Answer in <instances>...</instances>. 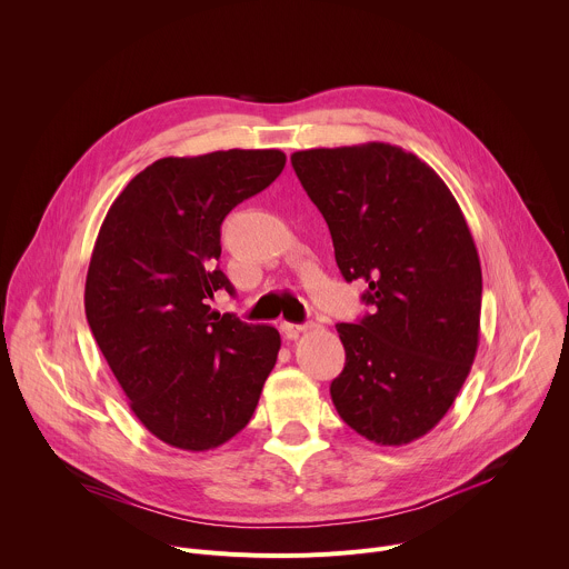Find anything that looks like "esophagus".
Listing matches in <instances>:
<instances>
[{
    "mask_svg": "<svg viewBox=\"0 0 569 569\" xmlns=\"http://www.w3.org/2000/svg\"><path fill=\"white\" fill-rule=\"evenodd\" d=\"M315 327V321H306V323H290V321H283L281 323V333H283V338H288V340H297L303 331H308V329H312Z\"/></svg>",
    "mask_w": 569,
    "mask_h": 569,
    "instance_id": "obj_1",
    "label": "esophagus"
}]
</instances>
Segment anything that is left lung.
<instances>
[{"label": "left lung", "mask_w": 569, "mask_h": 569, "mask_svg": "<svg viewBox=\"0 0 569 569\" xmlns=\"http://www.w3.org/2000/svg\"><path fill=\"white\" fill-rule=\"evenodd\" d=\"M292 169L327 220L347 281L371 306L338 323L347 362L331 382L342 421L380 446L428 435L479 345L481 268L446 182L391 143L299 150Z\"/></svg>", "instance_id": "left-lung-1"}]
</instances>
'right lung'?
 <instances>
[{"instance_id":"obj_1","label":"right lung","mask_w":569,"mask_h":569,"mask_svg":"<svg viewBox=\"0 0 569 569\" xmlns=\"http://www.w3.org/2000/svg\"><path fill=\"white\" fill-rule=\"evenodd\" d=\"M281 150L164 157L112 202L92 252L86 315L130 410L180 450L222 446L246 428L274 369V327L211 310L233 286L218 268L224 216L283 171Z\"/></svg>"}]
</instances>
